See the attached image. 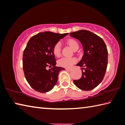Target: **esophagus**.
Returning <instances> with one entry per match:
<instances>
[{
  "instance_id": "obj_1",
  "label": "esophagus",
  "mask_w": 125,
  "mask_h": 125,
  "mask_svg": "<svg viewBox=\"0 0 125 125\" xmlns=\"http://www.w3.org/2000/svg\"><path fill=\"white\" fill-rule=\"evenodd\" d=\"M65 70H67L68 72H70L72 70L71 69H65Z\"/></svg>"
}]
</instances>
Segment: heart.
I'll list each match as a JSON object with an SVG mask.
<instances>
[{"mask_svg":"<svg viewBox=\"0 0 125 125\" xmlns=\"http://www.w3.org/2000/svg\"><path fill=\"white\" fill-rule=\"evenodd\" d=\"M67 43L74 51L79 48V44L76 40L74 39H69L68 40ZM61 44L60 42H57L53 46L52 50L54 56L58 57L61 55ZM76 59L74 58L63 57L58 60L57 63L59 66L65 68H70L76 62Z\"/></svg>","mask_w":125,"mask_h":125,"instance_id":"1","label":"heart"}]
</instances>
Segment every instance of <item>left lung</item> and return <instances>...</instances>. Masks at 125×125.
<instances>
[{"label": "left lung", "mask_w": 125, "mask_h": 125, "mask_svg": "<svg viewBox=\"0 0 125 125\" xmlns=\"http://www.w3.org/2000/svg\"><path fill=\"white\" fill-rule=\"evenodd\" d=\"M69 35L80 41L83 50V57L76 64L83 69L82 76L74 80V83L81 90L94 89L103 80L107 68L108 53L105 44L101 38L88 31H78Z\"/></svg>", "instance_id": "1"}]
</instances>
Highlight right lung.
<instances>
[{
	"mask_svg": "<svg viewBox=\"0 0 125 125\" xmlns=\"http://www.w3.org/2000/svg\"><path fill=\"white\" fill-rule=\"evenodd\" d=\"M68 34L44 31L34 35L27 43L23 55V72L27 82L37 91L45 93L51 90L57 82L59 73L65 70L56 66L52 50ZM47 67L51 68L47 70Z\"/></svg>",
	"mask_w": 125,
	"mask_h": 125,
	"instance_id": "right-lung-1",
	"label": "right lung"
}]
</instances>
